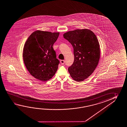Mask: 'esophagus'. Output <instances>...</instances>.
I'll list each match as a JSON object with an SVG mask.
<instances>
[{
	"label": "esophagus",
	"mask_w": 127,
	"mask_h": 127,
	"mask_svg": "<svg viewBox=\"0 0 127 127\" xmlns=\"http://www.w3.org/2000/svg\"><path fill=\"white\" fill-rule=\"evenodd\" d=\"M60 62H61V64H64V60H61Z\"/></svg>",
	"instance_id": "34e87169"
}]
</instances>
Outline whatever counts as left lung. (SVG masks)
<instances>
[{"label": "left lung", "instance_id": "8db88e82", "mask_svg": "<svg viewBox=\"0 0 127 127\" xmlns=\"http://www.w3.org/2000/svg\"><path fill=\"white\" fill-rule=\"evenodd\" d=\"M63 36L73 46L74 59L68 71L71 77L78 82L91 75L100 58L99 42L95 33L88 29L68 31Z\"/></svg>", "mask_w": 127, "mask_h": 127}]
</instances>
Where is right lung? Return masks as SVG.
I'll return each mask as SVG.
<instances>
[{
	"label": "right lung",
	"mask_w": 127,
	"mask_h": 127,
	"mask_svg": "<svg viewBox=\"0 0 127 127\" xmlns=\"http://www.w3.org/2000/svg\"><path fill=\"white\" fill-rule=\"evenodd\" d=\"M59 33L37 30L31 33L25 42L23 53L24 63L36 79L48 81L58 70L59 61L53 46Z\"/></svg>",
	"instance_id": "add662e5"
}]
</instances>
